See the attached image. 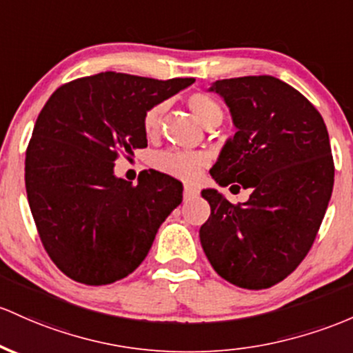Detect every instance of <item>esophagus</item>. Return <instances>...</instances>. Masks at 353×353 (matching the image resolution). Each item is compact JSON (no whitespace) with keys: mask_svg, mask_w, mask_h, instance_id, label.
Returning <instances> with one entry per match:
<instances>
[{"mask_svg":"<svg viewBox=\"0 0 353 353\" xmlns=\"http://www.w3.org/2000/svg\"><path fill=\"white\" fill-rule=\"evenodd\" d=\"M199 194V191H197L196 188H192V185H184V199H192V197H196Z\"/></svg>","mask_w":353,"mask_h":353,"instance_id":"34e87169","label":"esophagus"}]
</instances>
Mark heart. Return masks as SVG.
Returning a JSON list of instances; mask_svg holds the SVG:
<instances>
[{
	"label": "heart",
	"mask_w": 353,
	"mask_h": 353,
	"mask_svg": "<svg viewBox=\"0 0 353 353\" xmlns=\"http://www.w3.org/2000/svg\"><path fill=\"white\" fill-rule=\"evenodd\" d=\"M188 105L194 117L203 123L204 127L211 123L221 122L223 120V108L211 95L208 94H192L188 99ZM168 108V103L161 102L150 107L144 115V132L149 137L157 135L161 129L162 117ZM209 162L208 154L204 152H188V150H164L154 157V165L161 172L169 174V176L179 177V179L191 181L199 174V170Z\"/></svg>",
	"instance_id": "obj_1"
}]
</instances>
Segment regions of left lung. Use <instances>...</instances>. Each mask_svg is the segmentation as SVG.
I'll use <instances>...</instances> for the list:
<instances>
[{
	"label": "left lung",
	"mask_w": 353,
	"mask_h": 353,
	"mask_svg": "<svg viewBox=\"0 0 353 353\" xmlns=\"http://www.w3.org/2000/svg\"><path fill=\"white\" fill-rule=\"evenodd\" d=\"M209 92L230 107L236 127L209 172L251 196L234 206L218 189H203L211 216L201 245L221 278L270 288L307 256L328 208L335 169L327 127L300 92L274 77L218 80Z\"/></svg>",
	"instance_id": "8db88e82"
}]
</instances>
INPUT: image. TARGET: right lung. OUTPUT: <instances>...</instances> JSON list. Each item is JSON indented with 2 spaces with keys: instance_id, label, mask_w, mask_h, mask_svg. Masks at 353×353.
I'll return each mask as SVG.
<instances>
[{
  "instance_id": "1",
  "label": "right lung",
  "mask_w": 353,
  "mask_h": 353,
  "mask_svg": "<svg viewBox=\"0 0 353 353\" xmlns=\"http://www.w3.org/2000/svg\"><path fill=\"white\" fill-rule=\"evenodd\" d=\"M194 83L103 72L53 92L26 149L25 184L38 234L72 280L99 286L122 280L144 261L183 184L159 170L137 185L114 172L119 152L147 147L150 107Z\"/></svg>"
}]
</instances>
